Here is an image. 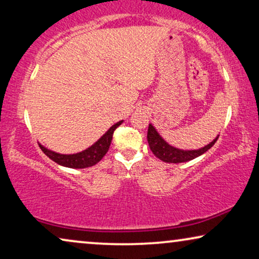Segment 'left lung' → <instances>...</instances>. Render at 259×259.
<instances>
[{
    "instance_id": "8db88e82",
    "label": "left lung",
    "mask_w": 259,
    "mask_h": 259,
    "mask_svg": "<svg viewBox=\"0 0 259 259\" xmlns=\"http://www.w3.org/2000/svg\"><path fill=\"white\" fill-rule=\"evenodd\" d=\"M147 137L152 154L161 159V161L166 163H183L191 161V159L198 157V156L203 155L204 152H206L218 140V137H216L210 144L205 145L202 149H198V150H180V149H176L167 144L151 124H149Z\"/></svg>"
}]
</instances>
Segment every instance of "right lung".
I'll return each mask as SVG.
<instances>
[{
	"mask_svg": "<svg viewBox=\"0 0 259 259\" xmlns=\"http://www.w3.org/2000/svg\"><path fill=\"white\" fill-rule=\"evenodd\" d=\"M122 122L123 121L117 122L116 124L112 125L111 128L96 142V143L87 149V150L78 152V154L61 155L52 150H48V149L42 147V145H39V148L42 149V151L45 152L52 161L56 162L57 164L60 165L74 167V169H83V167L93 166L95 164H97L108 152L109 147H110L111 144L114 131L117 129V126L121 125Z\"/></svg>",
	"mask_w": 259,
	"mask_h": 259,
	"instance_id": "1",
	"label": "right lung"
}]
</instances>
